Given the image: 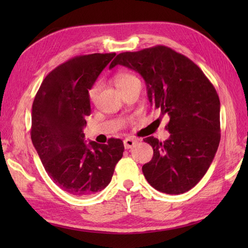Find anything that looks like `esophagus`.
<instances>
[{
	"label": "esophagus",
	"mask_w": 248,
	"mask_h": 248,
	"mask_svg": "<svg viewBox=\"0 0 248 248\" xmlns=\"http://www.w3.org/2000/svg\"><path fill=\"white\" fill-rule=\"evenodd\" d=\"M135 144H136V140H134L133 139H125L124 140V145L125 149H131Z\"/></svg>",
	"instance_id": "obj_1"
}]
</instances>
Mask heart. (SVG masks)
Segmentation results:
<instances>
[{
  "label": "heart",
  "instance_id": "heart-1",
  "mask_svg": "<svg viewBox=\"0 0 248 248\" xmlns=\"http://www.w3.org/2000/svg\"><path fill=\"white\" fill-rule=\"evenodd\" d=\"M115 81H116V85H117V87L120 89V91L130 85H132V84L140 83L139 78L133 75H130V73H119V75H117V77H116ZM100 89H101V84L99 82L94 83L93 87L89 89V99H91V101H94V100L97 99Z\"/></svg>",
  "mask_w": 248,
  "mask_h": 248
}]
</instances>
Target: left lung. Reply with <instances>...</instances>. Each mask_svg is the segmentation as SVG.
<instances>
[{"label":"left lung","instance_id":"left-lung-1","mask_svg":"<svg viewBox=\"0 0 248 248\" xmlns=\"http://www.w3.org/2000/svg\"><path fill=\"white\" fill-rule=\"evenodd\" d=\"M139 72L155 109L170 117V138L144 141L154 148L143 166L146 180L166 194L189 191L202 180L217 154L220 140L219 98L212 83L194 62L165 46L124 52L110 62Z\"/></svg>","mask_w":248,"mask_h":248}]
</instances>
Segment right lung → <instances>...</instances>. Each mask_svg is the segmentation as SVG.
<instances>
[{"label": "right lung", "mask_w": 248, "mask_h": 248, "mask_svg": "<svg viewBox=\"0 0 248 248\" xmlns=\"http://www.w3.org/2000/svg\"><path fill=\"white\" fill-rule=\"evenodd\" d=\"M116 53L76 56L52 70L36 93L31 138L49 177L62 191L82 197L102 191L123 157V140L89 141L83 129L91 115L88 91Z\"/></svg>", "instance_id": "right-lung-1"}]
</instances>
